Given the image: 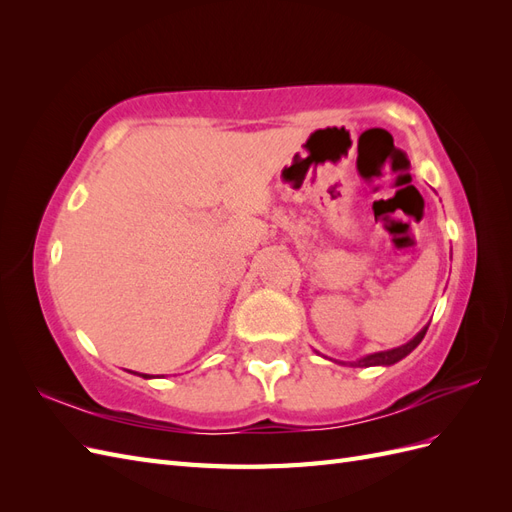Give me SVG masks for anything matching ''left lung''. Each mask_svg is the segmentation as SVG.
<instances>
[{"instance_id": "8db88e82", "label": "left lung", "mask_w": 512, "mask_h": 512, "mask_svg": "<svg viewBox=\"0 0 512 512\" xmlns=\"http://www.w3.org/2000/svg\"><path fill=\"white\" fill-rule=\"evenodd\" d=\"M425 333H427V327L418 333L414 339H410L408 344H404V346H399V348H393V350H386V352H376V354H369V356H365V359H361V361H356L354 365H359V367H369V365H393V363H397V361H401L404 359V356H408L418 344L423 342V337H425Z\"/></svg>"}]
</instances>
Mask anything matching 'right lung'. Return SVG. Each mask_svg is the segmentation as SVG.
Segmentation results:
<instances>
[{
    "label": "right lung",
    "mask_w": 512,
    "mask_h": 512,
    "mask_svg": "<svg viewBox=\"0 0 512 512\" xmlns=\"http://www.w3.org/2000/svg\"><path fill=\"white\" fill-rule=\"evenodd\" d=\"M138 376H141V374H138ZM143 378H149V376H145V374H143Z\"/></svg>",
    "instance_id": "right-lung-1"
}]
</instances>
